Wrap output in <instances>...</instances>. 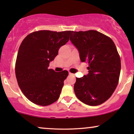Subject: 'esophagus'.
<instances>
[{"mask_svg": "<svg viewBox=\"0 0 134 134\" xmlns=\"http://www.w3.org/2000/svg\"><path fill=\"white\" fill-rule=\"evenodd\" d=\"M69 75H72V76H74V74H72V73H71V72H69Z\"/></svg>", "mask_w": 134, "mask_h": 134, "instance_id": "1", "label": "esophagus"}]
</instances>
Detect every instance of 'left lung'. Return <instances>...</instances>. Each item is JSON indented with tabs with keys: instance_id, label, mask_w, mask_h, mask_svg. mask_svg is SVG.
<instances>
[{
	"instance_id": "left-lung-1",
	"label": "left lung",
	"mask_w": 134,
	"mask_h": 134,
	"mask_svg": "<svg viewBox=\"0 0 134 134\" xmlns=\"http://www.w3.org/2000/svg\"><path fill=\"white\" fill-rule=\"evenodd\" d=\"M70 40L79 50L81 62L88 63V74L76 78L75 94L87 105H100L110 98L118 84L121 60L114 42L92 30L72 31Z\"/></svg>"
}]
</instances>
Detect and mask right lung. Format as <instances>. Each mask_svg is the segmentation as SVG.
Segmentation results:
<instances>
[{"mask_svg":"<svg viewBox=\"0 0 134 134\" xmlns=\"http://www.w3.org/2000/svg\"><path fill=\"white\" fill-rule=\"evenodd\" d=\"M71 33L35 31L22 41L16 60L15 74L22 92L33 103L47 106L59 98L68 71L57 72L48 67L60 47L69 41Z\"/></svg>","mask_w":134,"mask_h":134,"instance_id":"1","label":"right lung"}]
</instances>
